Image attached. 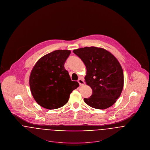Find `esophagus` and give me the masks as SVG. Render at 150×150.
Returning a JSON list of instances; mask_svg holds the SVG:
<instances>
[{
	"label": "esophagus",
	"mask_w": 150,
	"mask_h": 150,
	"mask_svg": "<svg viewBox=\"0 0 150 150\" xmlns=\"http://www.w3.org/2000/svg\"><path fill=\"white\" fill-rule=\"evenodd\" d=\"M78 82H79V83L80 86H83V85H84V83H85L84 80L83 79L81 78H79V79H78Z\"/></svg>",
	"instance_id": "esophagus-1"
}]
</instances>
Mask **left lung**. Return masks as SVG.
Returning <instances> with one entry per match:
<instances>
[{
  "mask_svg": "<svg viewBox=\"0 0 150 150\" xmlns=\"http://www.w3.org/2000/svg\"><path fill=\"white\" fill-rule=\"evenodd\" d=\"M73 52L86 65L85 81L92 89V95L84 98V102L98 109L113 105L123 87V70L118 61L105 49L94 46L80 48Z\"/></svg>",
  "mask_w": 150,
  "mask_h": 150,
  "instance_id": "8db88e82",
  "label": "left lung"
}]
</instances>
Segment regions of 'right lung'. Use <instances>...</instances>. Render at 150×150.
I'll use <instances>...</instances> for the list:
<instances>
[{
	"mask_svg": "<svg viewBox=\"0 0 150 150\" xmlns=\"http://www.w3.org/2000/svg\"><path fill=\"white\" fill-rule=\"evenodd\" d=\"M70 50H57L41 58L29 78L32 96L37 104L47 109H58L69 101L70 95L79 84L72 81L64 67Z\"/></svg>",
	"mask_w": 150,
	"mask_h": 150,
	"instance_id": "1",
	"label": "right lung"
}]
</instances>
